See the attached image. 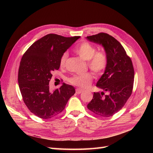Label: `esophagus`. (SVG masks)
<instances>
[{
    "label": "esophagus",
    "instance_id": "obj_1",
    "mask_svg": "<svg viewBox=\"0 0 153 153\" xmlns=\"http://www.w3.org/2000/svg\"><path fill=\"white\" fill-rule=\"evenodd\" d=\"M83 92V90L81 89H76V94H80Z\"/></svg>",
    "mask_w": 153,
    "mask_h": 153
}]
</instances>
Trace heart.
<instances>
[{
	"label": "heart",
	"mask_w": 153,
	"mask_h": 153,
	"mask_svg": "<svg viewBox=\"0 0 153 153\" xmlns=\"http://www.w3.org/2000/svg\"><path fill=\"white\" fill-rule=\"evenodd\" d=\"M75 52L85 61H88L89 68L96 75L102 73L107 66V57L103 52H96V48L94 45L88 42H83L78 45L75 48ZM68 57V52L64 53L62 55L60 65L64 66ZM91 73L87 72L83 74L75 75L69 79L70 84L81 87L89 86L92 80Z\"/></svg>",
	"instance_id": "obj_1"
}]
</instances>
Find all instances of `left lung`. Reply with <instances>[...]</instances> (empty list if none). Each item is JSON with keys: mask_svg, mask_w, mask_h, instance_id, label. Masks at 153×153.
<instances>
[{"mask_svg": "<svg viewBox=\"0 0 153 153\" xmlns=\"http://www.w3.org/2000/svg\"><path fill=\"white\" fill-rule=\"evenodd\" d=\"M91 42L101 45L107 57V66L97 82L102 89L94 92L87 108L103 117L112 116L121 110L130 97L134 82V69L130 57L119 41L106 33L87 36ZM108 93L104 95V92Z\"/></svg>", "mask_w": 153, "mask_h": 153, "instance_id": "1", "label": "left lung"}]
</instances>
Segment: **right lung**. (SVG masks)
I'll list each match as a JSON object with an SVG mask.
<instances>
[{
	"instance_id": "1",
	"label": "right lung",
	"mask_w": 153,
	"mask_h": 153,
	"mask_svg": "<svg viewBox=\"0 0 153 153\" xmlns=\"http://www.w3.org/2000/svg\"><path fill=\"white\" fill-rule=\"evenodd\" d=\"M80 38L49 34L36 41L23 55L18 84L25 104L36 116L47 119L58 115L75 93L73 86L64 83L51 91L49 82L53 72L59 69L63 53Z\"/></svg>"
}]
</instances>
